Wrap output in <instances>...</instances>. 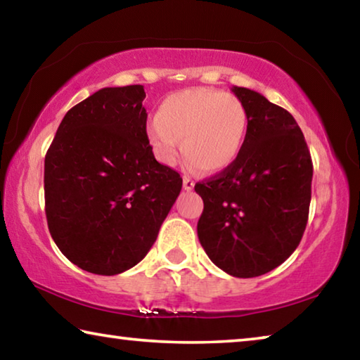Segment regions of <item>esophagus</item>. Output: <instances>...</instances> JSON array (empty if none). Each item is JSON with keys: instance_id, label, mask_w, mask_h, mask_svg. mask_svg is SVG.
Returning <instances> with one entry per match:
<instances>
[{"instance_id": "34e87169", "label": "esophagus", "mask_w": 360, "mask_h": 360, "mask_svg": "<svg viewBox=\"0 0 360 360\" xmlns=\"http://www.w3.org/2000/svg\"><path fill=\"white\" fill-rule=\"evenodd\" d=\"M182 186H184V191H192L195 187V182L191 178H184L182 179Z\"/></svg>"}]
</instances>
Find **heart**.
Returning <instances> with one entry per match:
<instances>
[{"instance_id": "b5f03b06", "label": "heart", "mask_w": 360, "mask_h": 360, "mask_svg": "<svg viewBox=\"0 0 360 360\" xmlns=\"http://www.w3.org/2000/svg\"><path fill=\"white\" fill-rule=\"evenodd\" d=\"M248 125V109L236 96L214 89H187L160 103L148 127V139L163 165H174L182 141L188 168L214 174L238 158Z\"/></svg>"}]
</instances>
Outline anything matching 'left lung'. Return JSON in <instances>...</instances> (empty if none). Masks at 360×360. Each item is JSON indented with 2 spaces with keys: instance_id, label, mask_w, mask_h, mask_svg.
Wrapping results in <instances>:
<instances>
[{
  "instance_id": "8db88e82",
  "label": "left lung",
  "mask_w": 360,
  "mask_h": 360,
  "mask_svg": "<svg viewBox=\"0 0 360 360\" xmlns=\"http://www.w3.org/2000/svg\"><path fill=\"white\" fill-rule=\"evenodd\" d=\"M248 109L235 163L195 192L205 208L198 240L214 265L236 278L265 275L295 251L308 221L313 163L295 119L264 95L231 87Z\"/></svg>"
}]
</instances>
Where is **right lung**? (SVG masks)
I'll list each match as a JSON object with an SVG mask.
<instances>
[{"label":"right lung","mask_w":360,"mask_h":360,"mask_svg":"<svg viewBox=\"0 0 360 360\" xmlns=\"http://www.w3.org/2000/svg\"><path fill=\"white\" fill-rule=\"evenodd\" d=\"M143 85L105 87L71 108L44 160L49 231L66 259L112 276L141 262L181 192L152 154Z\"/></svg>","instance_id":"1"}]
</instances>
